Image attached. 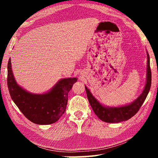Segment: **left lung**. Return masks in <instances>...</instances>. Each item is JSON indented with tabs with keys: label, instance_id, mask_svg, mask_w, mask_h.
Returning a JSON list of instances; mask_svg holds the SVG:
<instances>
[{
	"label": "left lung",
	"instance_id": "1",
	"mask_svg": "<svg viewBox=\"0 0 158 158\" xmlns=\"http://www.w3.org/2000/svg\"><path fill=\"white\" fill-rule=\"evenodd\" d=\"M147 55H148V63H147L146 84L141 95L130 105L121 106V107H105L99 103V102L90 93V90L85 86L90 105L93 108L94 113L102 121L106 123H110L125 121L131 118L133 116H135L139 110L140 107L142 105L143 102L145 101L147 95H148L151 85V68H150V58L148 53H147Z\"/></svg>",
	"mask_w": 158,
	"mask_h": 158
}]
</instances>
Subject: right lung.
<instances>
[{
	"instance_id": "1",
	"label": "right lung",
	"mask_w": 158,
	"mask_h": 158,
	"mask_svg": "<svg viewBox=\"0 0 158 158\" xmlns=\"http://www.w3.org/2000/svg\"><path fill=\"white\" fill-rule=\"evenodd\" d=\"M77 81L76 77L61 79L51 91L33 95L16 83L10 58L7 64V87L12 100L29 121L38 125H49L59 120L65 111L68 93Z\"/></svg>"
}]
</instances>
